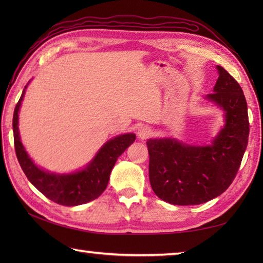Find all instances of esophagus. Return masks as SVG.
Returning a JSON list of instances; mask_svg holds the SVG:
<instances>
[{"instance_id": "obj_1", "label": "esophagus", "mask_w": 263, "mask_h": 263, "mask_svg": "<svg viewBox=\"0 0 263 263\" xmlns=\"http://www.w3.org/2000/svg\"><path fill=\"white\" fill-rule=\"evenodd\" d=\"M152 135H153L152 128H150L149 126H146V125L141 126L140 128H139V131H138V137L140 138L141 140H146V139L152 137Z\"/></svg>"}]
</instances>
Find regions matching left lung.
<instances>
[{
  "label": "left lung",
  "mask_w": 263,
  "mask_h": 263,
  "mask_svg": "<svg viewBox=\"0 0 263 263\" xmlns=\"http://www.w3.org/2000/svg\"><path fill=\"white\" fill-rule=\"evenodd\" d=\"M208 99L226 111V124L211 146L174 139H149V180L155 194L177 205L204 203L225 192L235 178L248 146V105L241 86L222 66Z\"/></svg>",
  "instance_id": "8db88e82"
}]
</instances>
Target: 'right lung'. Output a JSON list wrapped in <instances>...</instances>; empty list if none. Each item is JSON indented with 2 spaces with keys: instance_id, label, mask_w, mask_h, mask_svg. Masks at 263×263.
Instances as JSON below:
<instances>
[{
  "instance_id": "obj_1",
  "label": "right lung",
  "mask_w": 263,
  "mask_h": 263,
  "mask_svg": "<svg viewBox=\"0 0 263 263\" xmlns=\"http://www.w3.org/2000/svg\"><path fill=\"white\" fill-rule=\"evenodd\" d=\"M24 96L25 90L14 108L12 125L15 155L28 180L46 198L61 205H79L98 198L107 186L109 174L117 158L136 140V135L127 133L111 139L85 170L69 175L49 174L32 163L20 141L18 111Z\"/></svg>"
}]
</instances>
